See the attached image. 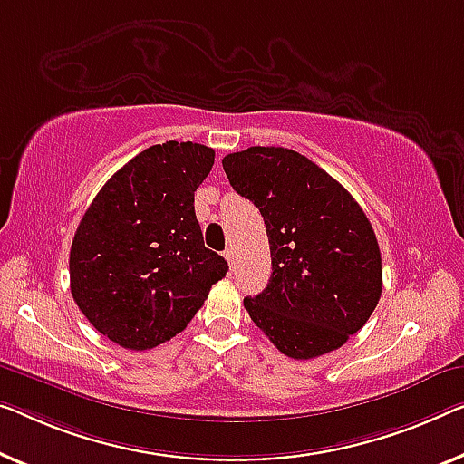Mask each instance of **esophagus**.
Segmentation results:
<instances>
[{
	"label": "esophagus",
	"mask_w": 464,
	"mask_h": 464,
	"mask_svg": "<svg viewBox=\"0 0 464 464\" xmlns=\"http://www.w3.org/2000/svg\"><path fill=\"white\" fill-rule=\"evenodd\" d=\"M223 256L227 258V262H229V266L233 268L235 266V252H233V247H227V250L223 252Z\"/></svg>",
	"instance_id": "1"
}]
</instances>
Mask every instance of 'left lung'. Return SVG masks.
<instances>
[{
  "mask_svg": "<svg viewBox=\"0 0 464 464\" xmlns=\"http://www.w3.org/2000/svg\"><path fill=\"white\" fill-rule=\"evenodd\" d=\"M231 188L265 217L273 273L244 306L276 350L295 361L334 352L382 298L375 231L343 185L287 148L223 158Z\"/></svg>",
  "mask_w": 464,
  "mask_h": 464,
  "instance_id": "obj_1",
  "label": "left lung"
}]
</instances>
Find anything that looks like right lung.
I'll return each instance as SVG.
<instances>
[{
	"instance_id": "right-lung-1",
	"label": "right lung",
	"mask_w": 464,
	"mask_h": 464,
	"mask_svg": "<svg viewBox=\"0 0 464 464\" xmlns=\"http://www.w3.org/2000/svg\"><path fill=\"white\" fill-rule=\"evenodd\" d=\"M214 164L202 143L166 141L108 179L71 247V292L87 321L127 350L156 348L188 327L227 260L204 246L193 208Z\"/></svg>"
}]
</instances>
